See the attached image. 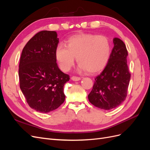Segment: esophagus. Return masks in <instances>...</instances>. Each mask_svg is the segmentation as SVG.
Instances as JSON below:
<instances>
[{
    "instance_id": "obj_1",
    "label": "esophagus",
    "mask_w": 150,
    "mask_h": 150,
    "mask_svg": "<svg viewBox=\"0 0 150 150\" xmlns=\"http://www.w3.org/2000/svg\"><path fill=\"white\" fill-rule=\"evenodd\" d=\"M81 77H78V76H72V78H71V79H72V81H78L81 80Z\"/></svg>"
}]
</instances>
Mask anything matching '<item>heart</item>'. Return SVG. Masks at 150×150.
<instances>
[{
  "label": "heart",
  "mask_w": 150,
  "mask_h": 150,
  "mask_svg": "<svg viewBox=\"0 0 150 150\" xmlns=\"http://www.w3.org/2000/svg\"><path fill=\"white\" fill-rule=\"evenodd\" d=\"M111 44L104 35L81 34L71 36L66 45L58 44L55 57L61 69L69 71L74 65L75 57L81 69L96 73L106 66L110 57Z\"/></svg>",
  "instance_id": "b5f03b06"
}]
</instances>
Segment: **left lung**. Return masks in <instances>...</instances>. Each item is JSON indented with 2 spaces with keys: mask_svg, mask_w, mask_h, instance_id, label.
<instances>
[{
  "mask_svg": "<svg viewBox=\"0 0 150 150\" xmlns=\"http://www.w3.org/2000/svg\"><path fill=\"white\" fill-rule=\"evenodd\" d=\"M113 43L108 64L95 78L93 89L88 95L91 103L105 110L115 108L125 100L131 78L126 45L119 38L113 39Z\"/></svg>",
  "mask_w": 150,
  "mask_h": 150,
  "instance_id": "left-lung-1",
  "label": "left lung"
}]
</instances>
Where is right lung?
<instances>
[{"mask_svg": "<svg viewBox=\"0 0 150 150\" xmlns=\"http://www.w3.org/2000/svg\"><path fill=\"white\" fill-rule=\"evenodd\" d=\"M57 37L56 31L39 32L26 44L20 59V88L29 106L40 112L52 111L64 103V86L70 79L56 62Z\"/></svg>", "mask_w": 150, "mask_h": 150, "instance_id": "obj_1", "label": "right lung"}]
</instances>
